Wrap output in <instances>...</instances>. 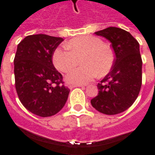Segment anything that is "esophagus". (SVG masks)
<instances>
[{
	"label": "esophagus",
	"mask_w": 155,
	"mask_h": 155,
	"mask_svg": "<svg viewBox=\"0 0 155 155\" xmlns=\"http://www.w3.org/2000/svg\"><path fill=\"white\" fill-rule=\"evenodd\" d=\"M75 87H81V88H85V85H81V84H78V85H70L69 88L72 90V89H74Z\"/></svg>",
	"instance_id": "esophagus-1"
}]
</instances>
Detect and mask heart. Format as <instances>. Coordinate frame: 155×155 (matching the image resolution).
<instances>
[{"label":"heart","instance_id":"obj_1","mask_svg":"<svg viewBox=\"0 0 155 155\" xmlns=\"http://www.w3.org/2000/svg\"><path fill=\"white\" fill-rule=\"evenodd\" d=\"M69 50L56 49L53 62L61 72H68L75 67L81 60L83 66L70 71L65 80L70 84H84L92 81L96 74L104 76L114 64V54L108 45L94 36H83L70 41Z\"/></svg>","mask_w":155,"mask_h":155}]
</instances>
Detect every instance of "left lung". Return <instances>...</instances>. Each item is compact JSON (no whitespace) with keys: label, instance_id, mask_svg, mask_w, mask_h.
Returning a JSON list of instances; mask_svg holds the SVG:
<instances>
[{"label":"left lung","instance_id":"8db88e82","mask_svg":"<svg viewBox=\"0 0 155 155\" xmlns=\"http://www.w3.org/2000/svg\"><path fill=\"white\" fill-rule=\"evenodd\" d=\"M110 41L115 54L114 65L98 84L99 93L92 106L102 114H120L133 104L142 84V59L140 44L130 32L108 27L94 33ZM104 82H107L106 84Z\"/></svg>","mask_w":155,"mask_h":155}]
</instances>
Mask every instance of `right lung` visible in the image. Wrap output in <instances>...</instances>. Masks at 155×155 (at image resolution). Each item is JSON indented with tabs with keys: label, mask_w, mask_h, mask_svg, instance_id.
Returning a JSON list of instances; mask_svg holds the SVG:
<instances>
[{
	"label": "right lung",
	"mask_w": 155,
	"mask_h": 155,
	"mask_svg": "<svg viewBox=\"0 0 155 155\" xmlns=\"http://www.w3.org/2000/svg\"><path fill=\"white\" fill-rule=\"evenodd\" d=\"M63 41L39 34L26 36L17 45L14 59L15 90L25 109L38 116L57 114L71 91L52 63L54 51Z\"/></svg>",
	"instance_id": "right-lung-1"
}]
</instances>
